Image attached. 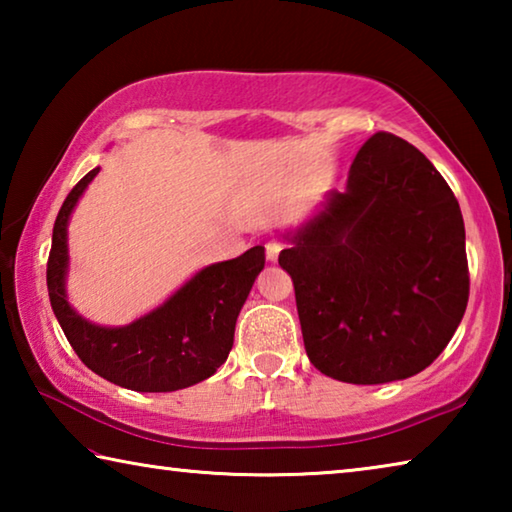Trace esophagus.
<instances>
[{"mask_svg":"<svg viewBox=\"0 0 512 512\" xmlns=\"http://www.w3.org/2000/svg\"><path fill=\"white\" fill-rule=\"evenodd\" d=\"M284 244H280V241H268L266 244V257L268 262H277V257H280Z\"/></svg>","mask_w":512,"mask_h":512,"instance_id":"34e87169","label":"esophagus"}]
</instances>
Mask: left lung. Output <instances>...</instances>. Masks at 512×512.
Masks as SVG:
<instances>
[{
  "mask_svg": "<svg viewBox=\"0 0 512 512\" xmlns=\"http://www.w3.org/2000/svg\"><path fill=\"white\" fill-rule=\"evenodd\" d=\"M291 275L309 361L348 384L422 372L452 341L470 298L465 225L452 189L402 137L361 146L348 189L291 235Z\"/></svg>",
  "mask_w": 512,
  "mask_h": 512,
  "instance_id": "obj_1",
  "label": "left lung"
}]
</instances>
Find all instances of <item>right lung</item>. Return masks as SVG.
I'll list each match as a JSON object with an SVG mask.
<instances>
[{
	"instance_id": "obj_1",
	"label": "right lung",
	"mask_w": 512,
	"mask_h": 512,
	"mask_svg": "<svg viewBox=\"0 0 512 512\" xmlns=\"http://www.w3.org/2000/svg\"><path fill=\"white\" fill-rule=\"evenodd\" d=\"M99 169L74 185L56 216L47 259L51 309L79 359L99 377L140 393H169L212 377L235 341L237 316L264 268V246L212 264L151 314L126 327H99L65 300L67 221Z\"/></svg>"
}]
</instances>
